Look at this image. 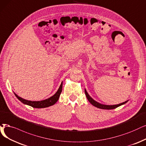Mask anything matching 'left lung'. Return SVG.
<instances>
[{
    "instance_id": "1",
    "label": "left lung",
    "mask_w": 146,
    "mask_h": 146,
    "mask_svg": "<svg viewBox=\"0 0 146 146\" xmlns=\"http://www.w3.org/2000/svg\"><path fill=\"white\" fill-rule=\"evenodd\" d=\"M85 91V94L86 95V97L87 98V100H88V101L93 105V106H95L97 108H101V109H105V110H111V109H114L115 108H117L120 106H121V105H123L125 104V103H126L128 101H126L124 102H122L121 104H117V105H113V106H108V105H104V104H101L100 103H99L96 101H95L94 100H93V99L90 96V95L88 94V93L87 92L86 90L85 89L84 90Z\"/></svg>"
}]
</instances>
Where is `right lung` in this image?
<instances>
[{
    "label": "right lung",
    "instance_id": "obj_1",
    "mask_svg": "<svg viewBox=\"0 0 146 146\" xmlns=\"http://www.w3.org/2000/svg\"><path fill=\"white\" fill-rule=\"evenodd\" d=\"M62 91V83H61L59 89L57 91V92L55 94L52 96L51 97L46 99V100H44L43 101H28L25 99H23L22 98L19 96L17 95H16L14 93V95L15 96L19 99L22 103L24 104H26L27 106H31L33 108H46L50 106H53L54 104L57 102V101L59 100L60 97V95L61 94V92Z\"/></svg>",
    "mask_w": 146,
    "mask_h": 146
}]
</instances>
